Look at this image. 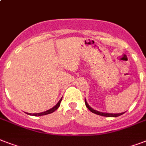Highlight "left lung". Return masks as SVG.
I'll return each instance as SVG.
<instances>
[{
  "instance_id": "left-lung-1",
  "label": "left lung",
  "mask_w": 146,
  "mask_h": 146,
  "mask_svg": "<svg viewBox=\"0 0 146 146\" xmlns=\"http://www.w3.org/2000/svg\"><path fill=\"white\" fill-rule=\"evenodd\" d=\"M85 103H86V106L87 107V108L89 109V111L92 112V113H96V114H98V115H101V116H104V117H118V116L121 115L123 113H124L125 112L123 113H103V112H99V111H96V110H94L91 108V107L89 106L88 103L86 102V99H85Z\"/></svg>"
}]
</instances>
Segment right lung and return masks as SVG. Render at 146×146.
<instances>
[{
  "label": "right lung",
  "instance_id": "1",
  "mask_svg": "<svg viewBox=\"0 0 146 146\" xmlns=\"http://www.w3.org/2000/svg\"><path fill=\"white\" fill-rule=\"evenodd\" d=\"M61 100L62 98H60V100L59 102H58V103H57L56 105H55L54 108H50V110H48V111H44V112H42V113H33V114H31V113H28V114H29V115H33V116H42V115H46V114H49V113H53L54 111H56L58 108H59L60 104V102H61Z\"/></svg>",
  "mask_w": 146,
  "mask_h": 146
}]
</instances>
